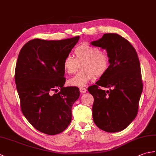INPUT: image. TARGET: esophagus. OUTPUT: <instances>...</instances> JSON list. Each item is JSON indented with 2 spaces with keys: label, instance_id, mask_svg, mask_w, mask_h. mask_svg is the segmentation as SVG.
<instances>
[{
  "label": "esophagus",
  "instance_id": "1",
  "mask_svg": "<svg viewBox=\"0 0 156 156\" xmlns=\"http://www.w3.org/2000/svg\"><path fill=\"white\" fill-rule=\"evenodd\" d=\"M80 91L81 93H85V92H87V90L86 88H80Z\"/></svg>",
  "mask_w": 156,
  "mask_h": 156
}]
</instances>
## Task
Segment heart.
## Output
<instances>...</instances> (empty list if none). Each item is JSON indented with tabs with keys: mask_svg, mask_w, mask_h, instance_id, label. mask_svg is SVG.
I'll return each instance as SVG.
<instances>
[{
	"mask_svg": "<svg viewBox=\"0 0 156 156\" xmlns=\"http://www.w3.org/2000/svg\"><path fill=\"white\" fill-rule=\"evenodd\" d=\"M74 56L68 54L63 62V67L68 74L75 73L81 64L82 71L68 80L69 86L84 87L93 80L95 76L101 77L105 75L110 66V58L98 47L88 44L78 45L74 49Z\"/></svg>",
	"mask_w": 156,
	"mask_h": 156,
	"instance_id": "1",
	"label": "heart"
}]
</instances>
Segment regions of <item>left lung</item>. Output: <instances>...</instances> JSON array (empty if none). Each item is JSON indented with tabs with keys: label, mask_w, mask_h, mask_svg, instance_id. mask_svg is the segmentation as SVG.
Listing matches in <instances>:
<instances>
[{
	"label": "left lung",
	"mask_w": 156,
	"mask_h": 156,
	"mask_svg": "<svg viewBox=\"0 0 156 156\" xmlns=\"http://www.w3.org/2000/svg\"><path fill=\"white\" fill-rule=\"evenodd\" d=\"M91 44L106 49L110 58L107 73L88 88L94 97V122L105 131H121L136 117L143 90L137 54L127 39L117 34H105ZM99 86L109 90H102Z\"/></svg>",
	"instance_id": "8db88e82"
}]
</instances>
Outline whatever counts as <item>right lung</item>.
I'll use <instances>...</instances> for the list:
<instances>
[{
    "label": "right lung",
    "instance_id": "obj_1",
    "mask_svg": "<svg viewBox=\"0 0 156 156\" xmlns=\"http://www.w3.org/2000/svg\"><path fill=\"white\" fill-rule=\"evenodd\" d=\"M79 38L34 39L19 52L15 80L21 108L27 121L41 133H60L71 122L72 107L80 97V90L76 87H64L63 62Z\"/></svg>",
    "mask_w": 156,
    "mask_h": 156
}]
</instances>
